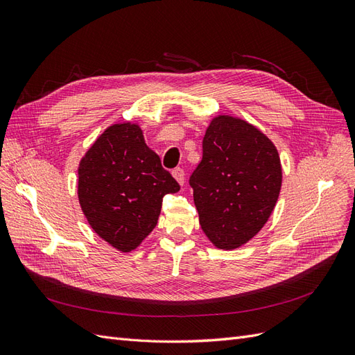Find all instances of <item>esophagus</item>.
I'll return each mask as SVG.
<instances>
[{"mask_svg":"<svg viewBox=\"0 0 355 355\" xmlns=\"http://www.w3.org/2000/svg\"><path fill=\"white\" fill-rule=\"evenodd\" d=\"M171 175H173V178L179 182L180 185L185 184V171H184V168L176 167V168L171 170Z\"/></svg>","mask_w":355,"mask_h":355,"instance_id":"obj_1","label":"esophagus"}]
</instances>
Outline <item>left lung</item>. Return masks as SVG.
I'll return each mask as SVG.
<instances>
[{"mask_svg":"<svg viewBox=\"0 0 355 355\" xmlns=\"http://www.w3.org/2000/svg\"><path fill=\"white\" fill-rule=\"evenodd\" d=\"M189 185L209 240L219 249H237L271 216L282 189L280 157L254 125L219 115L204 135Z\"/></svg>","mask_w":355,"mask_h":355,"instance_id":"obj_1","label":"left lung"}]
</instances>
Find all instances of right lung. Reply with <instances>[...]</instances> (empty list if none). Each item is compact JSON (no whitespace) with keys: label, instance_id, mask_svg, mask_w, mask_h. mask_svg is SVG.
<instances>
[{"label":"right lung","instance_id":"1","mask_svg":"<svg viewBox=\"0 0 355 355\" xmlns=\"http://www.w3.org/2000/svg\"><path fill=\"white\" fill-rule=\"evenodd\" d=\"M180 189L145 144L141 127L114 124L78 167V198L90 227L115 249L130 252L158 220L163 197Z\"/></svg>","mask_w":355,"mask_h":355}]
</instances>
